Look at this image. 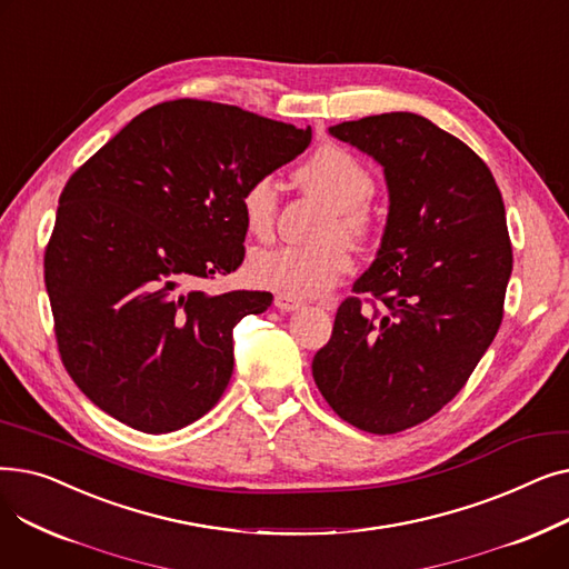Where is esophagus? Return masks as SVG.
<instances>
[{
    "instance_id": "34e87169",
    "label": "esophagus",
    "mask_w": 569,
    "mask_h": 569,
    "mask_svg": "<svg viewBox=\"0 0 569 569\" xmlns=\"http://www.w3.org/2000/svg\"><path fill=\"white\" fill-rule=\"evenodd\" d=\"M274 307L279 309V311H297L302 307V302L300 300H295V297H288V295H283V292H279L277 297H274Z\"/></svg>"
}]
</instances>
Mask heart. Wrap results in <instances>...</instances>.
Returning a JSON list of instances; mask_svg holds the SVG:
<instances>
[{"label":"heart","instance_id":"b5f03b06","mask_svg":"<svg viewBox=\"0 0 569 569\" xmlns=\"http://www.w3.org/2000/svg\"><path fill=\"white\" fill-rule=\"evenodd\" d=\"M300 182L320 200L332 207L322 226V237H362L369 230L365 202L373 191V177L362 161L346 149L325 144L300 168ZM279 189L272 177H258L242 193V217L247 230L264 239L274 228ZM350 267L346 247L339 239L322 244L300 247L281 244L258 249L249 260V277L260 288L283 292L288 297H318L330 290Z\"/></svg>","mask_w":569,"mask_h":569}]
</instances>
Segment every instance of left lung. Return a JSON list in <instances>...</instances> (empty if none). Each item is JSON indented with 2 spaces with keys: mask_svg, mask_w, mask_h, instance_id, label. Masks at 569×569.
Returning <instances> with one entry per match:
<instances>
[{
  "mask_svg": "<svg viewBox=\"0 0 569 569\" xmlns=\"http://www.w3.org/2000/svg\"><path fill=\"white\" fill-rule=\"evenodd\" d=\"M385 174L380 247L346 300L332 339L313 357V380L348 425L397 433L450 403L491 346L512 247L487 163L415 112H385L330 127Z\"/></svg>",
  "mask_w": 569,
  "mask_h": 569,
  "instance_id": "8db88e82",
  "label": "left lung"
}]
</instances>
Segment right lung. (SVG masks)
I'll return each mask as SVG.
<instances>
[{
	"instance_id": "1",
	"label": "right lung",
	"mask_w": 569,
	"mask_h": 569,
	"mask_svg": "<svg viewBox=\"0 0 569 569\" xmlns=\"http://www.w3.org/2000/svg\"><path fill=\"white\" fill-rule=\"evenodd\" d=\"M311 129L179 99L133 117L67 182L46 249L62 362L122 425L168 433L212 410L232 376V327L269 292L196 283L244 260L242 193L300 157Z\"/></svg>"
}]
</instances>
